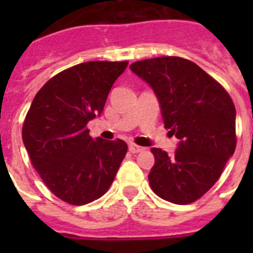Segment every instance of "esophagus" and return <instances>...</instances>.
Segmentation results:
<instances>
[{"mask_svg": "<svg viewBox=\"0 0 253 253\" xmlns=\"http://www.w3.org/2000/svg\"><path fill=\"white\" fill-rule=\"evenodd\" d=\"M143 149H144L143 147L137 146V144H129V151H130L131 153H139Z\"/></svg>", "mask_w": 253, "mask_h": 253, "instance_id": "1", "label": "esophagus"}]
</instances>
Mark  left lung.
Returning a JSON list of instances; mask_svg holds the SVG:
<instances>
[{
    "label": "left lung",
    "instance_id": "obj_1",
    "mask_svg": "<svg viewBox=\"0 0 253 253\" xmlns=\"http://www.w3.org/2000/svg\"><path fill=\"white\" fill-rule=\"evenodd\" d=\"M131 72L151 86L165 128L180 142L169 156L152 148V190L175 204L202 198L236 149V107L231 96L198 64L180 57L135 62Z\"/></svg>",
    "mask_w": 253,
    "mask_h": 253
}]
</instances>
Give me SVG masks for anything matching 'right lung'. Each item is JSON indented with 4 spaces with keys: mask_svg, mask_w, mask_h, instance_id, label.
<instances>
[{
    "mask_svg": "<svg viewBox=\"0 0 253 253\" xmlns=\"http://www.w3.org/2000/svg\"><path fill=\"white\" fill-rule=\"evenodd\" d=\"M128 62H86L50 78L35 95L22 125L31 163L51 193L72 205L101 198L113 184L128 146L90 137L114 82Z\"/></svg>",
    "mask_w": 253,
    "mask_h": 253,
    "instance_id": "1",
    "label": "right lung"
}]
</instances>
